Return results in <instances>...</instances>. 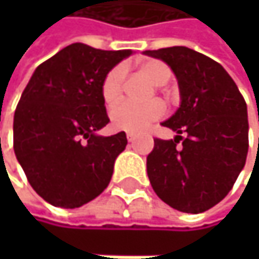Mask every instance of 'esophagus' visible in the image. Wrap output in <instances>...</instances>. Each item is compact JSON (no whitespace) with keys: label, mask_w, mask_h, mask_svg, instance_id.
Returning <instances> with one entry per match:
<instances>
[{"label":"esophagus","mask_w":259,"mask_h":259,"mask_svg":"<svg viewBox=\"0 0 259 259\" xmlns=\"http://www.w3.org/2000/svg\"><path fill=\"white\" fill-rule=\"evenodd\" d=\"M127 140L131 141V143H134V141L137 140V135H135V134H131V132H128V134H127Z\"/></svg>","instance_id":"obj_1"}]
</instances>
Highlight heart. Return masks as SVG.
<instances>
[{
  "instance_id": "b5f03b06",
  "label": "heart",
  "mask_w": 259,
  "mask_h": 259,
  "mask_svg": "<svg viewBox=\"0 0 259 259\" xmlns=\"http://www.w3.org/2000/svg\"><path fill=\"white\" fill-rule=\"evenodd\" d=\"M140 71L154 85H164L171 79V68L161 60H146L140 65ZM125 77V68L118 65L105 74L101 83V95L107 105L116 104L122 96V87ZM164 115V107L161 102L154 101L146 105H137L132 102H122L116 105L112 113L110 121L116 131L138 134L143 132L154 121Z\"/></svg>"
}]
</instances>
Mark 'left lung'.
Masks as SVG:
<instances>
[{"label": "left lung", "mask_w": 259, "mask_h": 259, "mask_svg": "<svg viewBox=\"0 0 259 259\" xmlns=\"http://www.w3.org/2000/svg\"><path fill=\"white\" fill-rule=\"evenodd\" d=\"M144 54L166 62L179 80L180 107L161 122L174 140H154L147 176L155 194L183 213H203L233 188L248 151L247 104L222 65L186 46Z\"/></svg>", "instance_id": "8db88e82"}]
</instances>
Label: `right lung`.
<instances>
[{
    "mask_svg": "<svg viewBox=\"0 0 259 259\" xmlns=\"http://www.w3.org/2000/svg\"><path fill=\"white\" fill-rule=\"evenodd\" d=\"M132 54L73 43L37 66L17 105L14 151L34 191L54 206L77 208L98 197L125 149L108 124L101 95L105 74Z\"/></svg>",
    "mask_w": 259,
    "mask_h": 259,
    "instance_id": "right-lung-1",
    "label": "right lung"
}]
</instances>
